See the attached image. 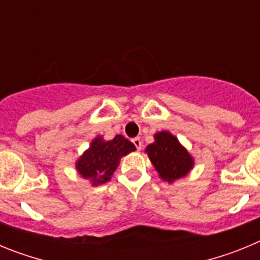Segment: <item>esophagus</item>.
<instances>
[{"mask_svg": "<svg viewBox=\"0 0 260 260\" xmlns=\"http://www.w3.org/2000/svg\"><path fill=\"white\" fill-rule=\"evenodd\" d=\"M133 143L135 144V147H137L138 150H139V151L142 150V141H141V138H134V139H133Z\"/></svg>", "mask_w": 260, "mask_h": 260, "instance_id": "1", "label": "esophagus"}]
</instances>
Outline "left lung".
<instances>
[{
    "instance_id": "left-lung-1",
    "label": "left lung",
    "mask_w": 260,
    "mask_h": 260,
    "mask_svg": "<svg viewBox=\"0 0 260 260\" xmlns=\"http://www.w3.org/2000/svg\"><path fill=\"white\" fill-rule=\"evenodd\" d=\"M144 152L158 177L168 183H174L191 172L195 160L178 138L171 132L162 130L153 135V143L146 147Z\"/></svg>"
}]
</instances>
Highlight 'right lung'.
Instances as JSON below:
<instances>
[{"label":"right lung","mask_w":260,"mask_h":260,"mask_svg":"<svg viewBox=\"0 0 260 260\" xmlns=\"http://www.w3.org/2000/svg\"><path fill=\"white\" fill-rule=\"evenodd\" d=\"M135 150L134 144L123 135H116L112 141H105L103 135H98L77 158L75 169L92 186L103 185L110 181L121 158Z\"/></svg>","instance_id":"add662e5"}]
</instances>
